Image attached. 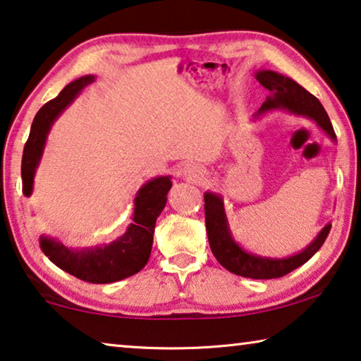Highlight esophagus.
<instances>
[{
    "label": "esophagus",
    "instance_id": "obj_1",
    "mask_svg": "<svg viewBox=\"0 0 361 361\" xmlns=\"http://www.w3.org/2000/svg\"><path fill=\"white\" fill-rule=\"evenodd\" d=\"M202 175H204V171L201 167H197V165H188V167H185V176L188 180L197 181L202 178Z\"/></svg>",
    "mask_w": 361,
    "mask_h": 361
}]
</instances>
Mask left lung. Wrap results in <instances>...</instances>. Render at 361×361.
<instances>
[{"mask_svg":"<svg viewBox=\"0 0 361 361\" xmlns=\"http://www.w3.org/2000/svg\"><path fill=\"white\" fill-rule=\"evenodd\" d=\"M257 80L271 91V96L263 102L259 114H263L270 109H288V111L313 118L319 127H322L331 138H336L334 128L331 120L326 114L324 107L312 93L295 83L294 80L276 73L273 71H262L257 73ZM204 210H205V228H207L209 244L212 254L219 260L223 268L228 271L244 278L252 279H273L281 278L290 273L295 268L304 265L317 250L322 247L331 231V225H326L318 238L308 245L304 252L297 254L289 259H263L252 254L244 252L239 245L233 241L230 230H228V221L223 209V201L215 194L207 192L204 196Z\"/></svg>","mask_w":361,"mask_h":361,"instance_id":"8db88e82","label":"left lung"}]
</instances>
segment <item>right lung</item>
Returning a JSON list of instances; mask_svg holds the SVG:
<instances>
[{
	"label": "right lung",
	"mask_w": 361,
	"mask_h": 361,
	"mask_svg": "<svg viewBox=\"0 0 361 361\" xmlns=\"http://www.w3.org/2000/svg\"><path fill=\"white\" fill-rule=\"evenodd\" d=\"M93 80V75H87L68 83L54 99L47 102L37 112L22 154V191L25 196H30L32 192L33 175L42 157L51 123ZM170 188L171 181L169 176H159L146 183L135 197L133 221L130 223L127 231L111 244L77 250L68 249L53 239L42 238L39 247L56 267L87 283H116L136 274L149 260L154 226L167 202Z\"/></svg>",
	"instance_id": "add662e5"
}]
</instances>
